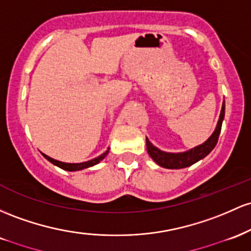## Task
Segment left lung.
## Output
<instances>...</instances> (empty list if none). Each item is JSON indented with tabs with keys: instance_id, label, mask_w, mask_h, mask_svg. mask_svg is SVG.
<instances>
[{
	"instance_id": "1",
	"label": "left lung",
	"mask_w": 251,
	"mask_h": 251,
	"mask_svg": "<svg viewBox=\"0 0 251 251\" xmlns=\"http://www.w3.org/2000/svg\"><path fill=\"white\" fill-rule=\"evenodd\" d=\"M224 114L225 104L223 103V106H222L221 110V116H219L215 131H213V134L207 139V141H205L202 145L198 146V147L191 149V151H185V153H166V151H160V149H157L156 147H154V146L149 142V140L146 139L148 154L157 165L165 168H171V170H179V168H185L193 165V163L201 160L202 157L206 156L207 154L216 147L217 142H218L219 134H221L222 123H223L224 120Z\"/></svg>"
}]
</instances>
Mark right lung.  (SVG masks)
<instances>
[{
    "instance_id": "1",
    "label": "right lung",
    "mask_w": 251,
    "mask_h": 251,
    "mask_svg": "<svg viewBox=\"0 0 251 251\" xmlns=\"http://www.w3.org/2000/svg\"><path fill=\"white\" fill-rule=\"evenodd\" d=\"M109 153V149L105 151V153H103L102 155H100L98 157H95V159L90 160V161H86V162H80V163H66V162H61V161H58V160H54L52 159V157L45 155V154H42L45 157H46L47 160H49L50 162H52L53 165L58 166V167L63 168L65 171H79V170H84V168H88V167H91V166H95L97 165L98 162L102 161L104 157L106 156V154Z\"/></svg>"
}]
</instances>
